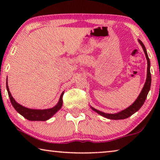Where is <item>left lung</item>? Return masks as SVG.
Listing matches in <instances>:
<instances>
[{
  "mask_svg": "<svg viewBox=\"0 0 160 160\" xmlns=\"http://www.w3.org/2000/svg\"><path fill=\"white\" fill-rule=\"evenodd\" d=\"M138 41L140 44L141 45V47H143L144 53L146 54V58L147 59V63H148L147 77H146V80L145 84H144V87H143V89L141 90V93H140V95L138 97L136 100H135V101L133 102L130 106H129L128 108H127L124 109V110L120 111V112H118L117 113H106L102 112V111H98L97 109L91 107L93 111H95V112L99 113V114L101 115L102 117H104L109 119H114V120L127 119V118L130 117V116H132L133 114V113H135L136 111H138L139 109L141 108V106L143 105L144 102H145L146 98L147 97L148 92L150 90L151 82H152V76H151V73H150V60L149 58H148L145 46H144V44L142 43V41L141 40H138Z\"/></svg>",
  "mask_w": 160,
  "mask_h": 160,
  "instance_id": "1",
  "label": "left lung"
}]
</instances>
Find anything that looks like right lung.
<instances>
[{
	"instance_id": "obj_1",
	"label": "right lung",
	"mask_w": 160,
	"mask_h": 160,
	"mask_svg": "<svg viewBox=\"0 0 160 160\" xmlns=\"http://www.w3.org/2000/svg\"><path fill=\"white\" fill-rule=\"evenodd\" d=\"M6 89H7L8 97L10 98L11 102H12V106L15 108L17 112L30 121H47L49 119H50L52 116L54 115L57 111L60 110L61 107L62 106V96L64 94V92L61 94L60 100L58 104L53 108H49V109H43V110H38V109H30L25 108L20 104L17 103L15 101V100L13 98V97L11 95V92L9 91L8 87V83L6 82Z\"/></svg>"
}]
</instances>
